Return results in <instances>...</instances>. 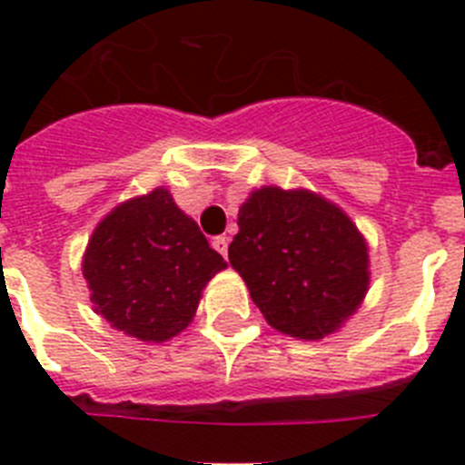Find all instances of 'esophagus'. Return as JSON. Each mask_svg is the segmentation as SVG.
I'll return each instance as SVG.
<instances>
[{
  "label": "esophagus",
  "mask_w": 465,
  "mask_h": 465,
  "mask_svg": "<svg viewBox=\"0 0 465 465\" xmlns=\"http://www.w3.org/2000/svg\"><path fill=\"white\" fill-rule=\"evenodd\" d=\"M228 244H230V240L225 235H219V237H213V242H212V246L213 249H216V252L221 253V256H228Z\"/></svg>",
  "instance_id": "1"
}]
</instances>
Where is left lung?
<instances>
[{"instance_id":"8db88e82","label":"left lung","mask_w":465,"mask_h":465,"mask_svg":"<svg viewBox=\"0 0 465 465\" xmlns=\"http://www.w3.org/2000/svg\"><path fill=\"white\" fill-rule=\"evenodd\" d=\"M230 265L265 322L298 340L338 331L365 298L368 244L340 207L312 191H253L237 216Z\"/></svg>"}]
</instances>
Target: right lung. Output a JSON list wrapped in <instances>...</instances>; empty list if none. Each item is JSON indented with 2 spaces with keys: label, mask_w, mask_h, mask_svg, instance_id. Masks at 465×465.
Returning a JSON list of instances; mask_svg holds the SVG:
<instances>
[{
  "label": "right lung",
  "mask_w": 465,
  "mask_h": 465,
  "mask_svg": "<svg viewBox=\"0 0 465 465\" xmlns=\"http://www.w3.org/2000/svg\"><path fill=\"white\" fill-rule=\"evenodd\" d=\"M228 268L167 188L118 204L94 228L84 277L94 312L142 342H165L195 316L209 279Z\"/></svg>",
  "instance_id": "obj_1"
}]
</instances>
